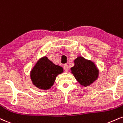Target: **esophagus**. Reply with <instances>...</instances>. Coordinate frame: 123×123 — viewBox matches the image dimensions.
Instances as JSON below:
<instances>
[{"label":"esophagus","mask_w":123,"mask_h":123,"mask_svg":"<svg viewBox=\"0 0 123 123\" xmlns=\"http://www.w3.org/2000/svg\"><path fill=\"white\" fill-rule=\"evenodd\" d=\"M63 68H64V70L65 71V72H68L69 71V66L68 65L65 64L63 66Z\"/></svg>","instance_id":"obj_1"}]
</instances>
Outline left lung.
Segmentation results:
<instances>
[{"label": "left lung", "mask_w": 123, "mask_h": 123, "mask_svg": "<svg viewBox=\"0 0 123 123\" xmlns=\"http://www.w3.org/2000/svg\"><path fill=\"white\" fill-rule=\"evenodd\" d=\"M72 73L81 85H91L98 78L99 70L93 62L78 56L74 60V66L70 68Z\"/></svg>", "instance_id": "obj_1"}]
</instances>
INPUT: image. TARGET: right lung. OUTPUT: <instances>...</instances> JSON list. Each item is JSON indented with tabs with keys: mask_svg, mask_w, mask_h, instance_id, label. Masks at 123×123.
<instances>
[{
	"mask_svg": "<svg viewBox=\"0 0 123 123\" xmlns=\"http://www.w3.org/2000/svg\"><path fill=\"white\" fill-rule=\"evenodd\" d=\"M63 72L62 68L56 65L45 56L39 59L31 69L30 78L37 88L46 91L51 88L57 76Z\"/></svg>",
	"mask_w": 123,
	"mask_h": 123,
	"instance_id": "1",
	"label": "right lung"
}]
</instances>
